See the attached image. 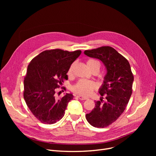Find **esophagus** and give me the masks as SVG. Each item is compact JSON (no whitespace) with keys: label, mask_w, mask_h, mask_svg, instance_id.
<instances>
[{"label":"esophagus","mask_w":156,"mask_h":156,"mask_svg":"<svg viewBox=\"0 0 156 156\" xmlns=\"http://www.w3.org/2000/svg\"><path fill=\"white\" fill-rule=\"evenodd\" d=\"M77 97L78 99H80V100H87V97H83L82 96H80V95H77Z\"/></svg>","instance_id":"obj_1"}]
</instances>
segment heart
I'll return each instance as SVG.
<instances>
[{
	"label": "heart",
	"mask_w": 156,
	"mask_h": 156,
	"mask_svg": "<svg viewBox=\"0 0 156 156\" xmlns=\"http://www.w3.org/2000/svg\"><path fill=\"white\" fill-rule=\"evenodd\" d=\"M88 66L92 67L94 66H98L100 68V64L97 61L91 59H88L87 62ZM73 66H71L68 70V74H70L72 71ZM96 84L91 81L87 80H80L72 87V90L80 95L88 96L96 88Z\"/></svg>",
	"instance_id": "1"
}]
</instances>
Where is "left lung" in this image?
<instances>
[{"label": "left lung", "instance_id": "left-lung-1", "mask_svg": "<svg viewBox=\"0 0 156 156\" xmlns=\"http://www.w3.org/2000/svg\"><path fill=\"white\" fill-rule=\"evenodd\" d=\"M84 54L101 60L106 69L104 82L99 90L105 101L95 102V108L86 114L87 121L95 128L107 127L124 112L132 94L134 77L129 62L115 49L109 46L101 47Z\"/></svg>", "mask_w": 156, "mask_h": 156}]
</instances>
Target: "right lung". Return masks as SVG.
I'll return each instance as SVG.
<instances>
[{
    "instance_id": "right-lung-1",
    "label": "right lung",
    "mask_w": 156,
    "mask_h": 156,
    "mask_svg": "<svg viewBox=\"0 0 156 156\" xmlns=\"http://www.w3.org/2000/svg\"><path fill=\"white\" fill-rule=\"evenodd\" d=\"M81 51H64L61 49L45 51L33 59L28 66L24 80L23 97L32 114L44 124H54L62 119L72 94L57 99L55 90L68 80L71 65Z\"/></svg>"
}]
</instances>
